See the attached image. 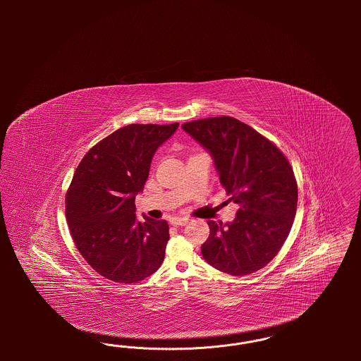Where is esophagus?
Segmentation results:
<instances>
[{
    "mask_svg": "<svg viewBox=\"0 0 361 361\" xmlns=\"http://www.w3.org/2000/svg\"><path fill=\"white\" fill-rule=\"evenodd\" d=\"M188 218H181V216H174L171 219V224H174V226H185V224H188Z\"/></svg>",
    "mask_w": 361,
    "mask_h": 361,
    "instance_id": "1",
    "label": "esophagus"
}]
</instances>
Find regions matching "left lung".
I'll return each mask as SVG.
<instances>
[{"label":"left lung","instance_id":"1","mask_svg":"<svg viewBox=\"0 0 361 361\" xmlns=\"http://www.w3.org/2000/svg\"><path fill=\"white\" fill-rule=\"evenodd\" d=\"M183 130L212 157L222 187L240 206L233 222L208 221L203 257L228 275L264 268L287 240L296 214L290 162L271 140L230 116L189 121Z\"/></svg>","mask_w":361,"mask_h":361}]
</instances>
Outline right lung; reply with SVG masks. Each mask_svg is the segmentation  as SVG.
Returning <instances> with one entry per match:
<instances>
[{"label": "right lung", "instance_id": "right-lung-1", "mask_svg": "<svg viewBox=\"0 0 361 361\" xmlns=\"http://www.w3.org/2000/svg\"><path fill=\"white\" fill-rule=\"evenodd\" d=\"M178 123L130 124L93 146L75 169L66 193V219L86 262L118 283H137L161 267L169 226L142 215L135 196L149 177L157 149Z\"/></svg>", "mask_w": 361, "mask_h": 361}]
</instances>
